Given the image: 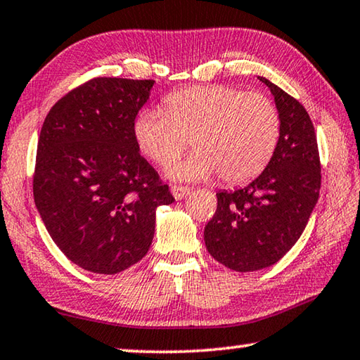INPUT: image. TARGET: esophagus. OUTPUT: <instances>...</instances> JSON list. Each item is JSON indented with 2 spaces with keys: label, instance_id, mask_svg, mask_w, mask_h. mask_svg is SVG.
Masks as SVG:
<instances>
[{
  "label": "esophagus",
  "instance_id": "34e87169",
  "mask_svg": "<svg viewBox=\"0 0 360 360\" xmlns=\"http://www.w3.org/2000/svg\"><path fill=\"white\" fill-rule=\"evenodd\" d=\"M172 193L174 200H182L184 197H187L191 193V188L184 187V186H172Z\"/></svg>",
  "mask_w": 360,
  "mask_h": 360
}]
</instances>
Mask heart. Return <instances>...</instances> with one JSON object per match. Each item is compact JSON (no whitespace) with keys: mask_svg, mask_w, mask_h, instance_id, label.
<instances>
[{"mask_svg":"<svg viewBox=\"0 0 360 360\" xmlns=\"http://www.w3.org/2000/svg\"><path fill=\"white\" fill-rule=\"evenodd\" d=\"M133 135L139 150L160 167L173 163L191 138L195 150L169 168V178L198 181L219 173L229 184H243L264 172L275 154L279 115L265 95L197 85L169 94L165 111L143 109Z\"/></svg>","mask_w":360,"mask_h":360,"instance_id":"obj_1","label":"heart"}]
</instances>
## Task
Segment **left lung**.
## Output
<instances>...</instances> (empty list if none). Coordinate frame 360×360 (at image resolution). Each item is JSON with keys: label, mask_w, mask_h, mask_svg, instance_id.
Returning <instances> with one entry per match:
<instances>
[{"label": "left lung", "mask_w": 360, "mask_h": 360, "mask_svg": "<svg viewBox=\"0 0 360 360\" xmlns=\"http://www.w3.org/2000/svg\"><path fill=\"white\" fill-rule=\"evenodd\" d=\"M259 79L275 96L279 115L275 154L248 186L216 193V214L205 227L208 252L241 273L276 264L295 245L321 188L318 141L307 109L266 77Z\"/></svg>", "instance_id": "obj_1"}]
</instances>
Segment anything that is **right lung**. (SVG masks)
Returning a JSON list of instances; mask_svg holds the SVG:
<instances>
[{"mask_svg":"<svg viewBox=\"0 0 360 360\" xmlns=\"http://www.w3.org/2000/svg\"><path fill=\"white\" fill-rule=\"evenodd\" d=\"M154 84L92 79L58 100L42 124L34 205L60 251L87 271L115 275L141 260L155 210L174 202L133 135Z\"/></svg>","mask_w":360,"mask_h":360,"instance_id":"1","label":"right lung"}]
</instances>
